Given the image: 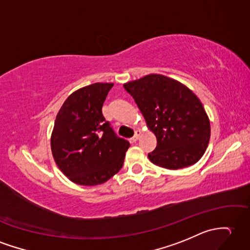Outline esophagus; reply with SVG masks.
Masks as SVG:
<instances>
[{
    "label": "esophagus",
    "mask_w": 250,
    "mask_h": 250,
    "mask_svg": "<svg viewBox=\"0 0 250 250\" xmlns=\"http://www.w3.org/2000/svg\"><path fill=\"white\" fill-rule=\"evenodd\" d=\"M139 136H141V131L137 130V131L135 132V135L131 138V142H132V143H135L136 141H138Z\"/></svg>",
    "instance_id": "obj_1"
}]
</instances>
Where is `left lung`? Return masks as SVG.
Masks as SVG:
<instances>
[{"instance_id": "obj_1", "label": "left lung", "mask_w": 250, "mask_h": 250, "mask_svg": "<svg viewBox=\"0 0 250 250\" xmlns=\"http://www.w3.org/2000/svg\"><path fill=\"white\" fill-rule=\"evenodd\" d=\"M124 87L156 137V147L148 154L153 164L176 170L201 159L210 141V120L188 87L162 74H148Z\"/></svg>"}]
</instances>
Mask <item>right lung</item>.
<instances>
[{
    "instance_id": "1",
    "label": "right lung",
    "mask_w": 250,
    "mask_h": 250,
    "mask_svg": "<svg viewBox=\"0 0 250 250\" xmlns=\"http://www.w3.org/2000/svg\"><path fill=\"white\" fill-rule=\"evenodd\" d=\"M113 83H95L69 96L56 115L51 150L57 167L70 181L102 184L124 165L130 144L115 134L102 115Z\"/></svg>"
}]
</instances>
